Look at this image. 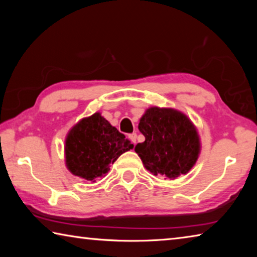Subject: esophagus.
Returning <instances> with one entry per match:
<instances>
[{
  "mask_svg": "<svg viewBox=\"0 0 257 257\" xmlns=\"http://www.w3.org/2000/svg\"><path fill=\"white\" fill-rule=\"evenodd\" d=\"M129 139L132 141L133 144L135 145L136 144V141H137V134H130L129 135Z\"/></svg>",
  "mask_w": 257,
  "mask_h": 257,
  "instance_id": "34e87169",
  "label": "esophagus"
}]
</instances>
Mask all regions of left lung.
<instances>
[{
	"label": "left lung",
	"mask_w": 257,
	"mask_h": 257,
	"mask_svg": "<svg viewBox=\"0 0 257 257\" xmlns=\"http://www.w3.org/2000/svg\"><path fill=\"white\" fill-rule=\"evenodd\" d=\"M138 129L145 142L138 143L135 152L154 176L170 179L190 171L201 152L196 127L188 116L175 108H147Z\"/></svg>",
	"instance_id": "obj_1"
}]
</instances>
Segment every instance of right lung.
I'll return each mask as SVG.
<instances>
[{
    "mask_svg": "<svg viewBox=\"0 0 257 257\" xmlns=\"http://www.w3.org/2000/svg\"><path fill=\"white\" fill-rule=\"evenodd\" d=\"M133 147L123 134L96 112L81 119L69 132L64 146L66 164L72 175L94 182Z\"/></svg>",
    "mask_w": 257,
    "mask_h": 257,
    "instance_id": "obj_1",
    "label": "right lung"
}]
</instances>
